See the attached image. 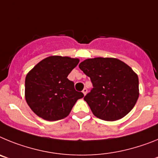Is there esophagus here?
I'll list each match as a JSON object with an SVG mask.
<instances>
[{"label": "esophagus", "mask_w": 158, "mask_h": 158, "mask_svg": "<svg viewBox=\"0 0 158 158\" xmlns=\"http://www.w3.org/2000/svg\"><path fill=\"white\" fill-rule=\"evenodd\" d=\"M87 92H88L87 89H85H85H83V91H82V93H83V94L85 95H85L87 94Z\"/></svg>", "instance_id": "obj_1"}]
</instances>
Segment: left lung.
I'll return each instance as SVG.
<instances>
[{"label": "left lung", "mask_w": 158, "mask_h": 158, "mask_svg": "<svg viewBox=\"0 0 158 158\" xmlns=\"http://www.w3.org/2000/svg\"><path fill=\"white\" fill-rule=\"evenodd\" d=\"M79 68L90 77L93 89L84 100L93 114L106 121L123 118L139 96V77L125 62L114 58L84 60Z\"/></svg>", "instance_id": "obj_1"}]
</instances>
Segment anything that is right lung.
Listing matches in <instances>:
<instances>
[{
  "instance_id": "add662e5",
  "label": "right lung",
  "mask_w": 158,
  "mask_h": 158,
  "mask_svg": "<svg viewBox=\"0 0 158 158\" xmlns=\"http://www.w3.org/2000/svg\"><path fill=\"white\" fill-rule=\"evenodd\" d=\"M78 58L58 55L47 57L27 73L25 99L31 109L40 118L56 121L69 115L84 94L74 89L67 77L79 63Z\"/></svg>"
}]
</instances>
